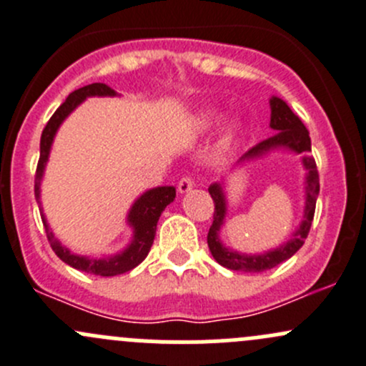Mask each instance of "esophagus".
Masks as SVG:
<instances>
[{
  "label": "esophagus",
  "instance_id": "esophagus-1",
  "mask_svg": "<svg viewBox=\"0 0 366 366\" xmlns=\"http://www.w3.org/2000/svg\"><path fill=\"white\" fill-rule=\"evenodd\" d=\"M193 187H194L193 177L186 175V177H182V179L179 180V191H180V193H187V191H191Z\"/></svg>",
  "mask_w": 366,
  "mask_h": 366
}]
</instances>
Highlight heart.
<instances>
[{"label":"heart","instance_id":"b5f03b06","mask_svg":"<svg viewBox=\"0 0 366 366\" xmlns=\"http://www.w3.org/2000/svg\"><path fill=\"white\" fill-rule=\"evenodd\" d=\"M212 120H214L212 114H207V117H204V125H209ZM232 138H234V131H228L227 136H224V142L227 143L232 142Z\"/></svg>","mask_w":366,"mask_h":366}]
</instances>
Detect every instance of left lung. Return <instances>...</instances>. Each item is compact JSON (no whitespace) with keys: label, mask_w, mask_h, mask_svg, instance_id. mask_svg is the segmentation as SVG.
Returning <instances> with one entry per match:
<instances>
[{"label":"left lung","mask_w":366,"mask_h":366,"mask_svg":"<svg viewBox=\"0 0 366 366\" xmlns=\"http://www.w3.org/2000/svg\"><path fill=\"white\" fill-rule=\"evenodd\" d=\"M271 127L274 129L276 134L271 138L264 139V142L257 143L252 147L241 161L249 159V157L262 156V154L269 152L272 149H280V147H287V149L296 150L299 154L312 152V143H310L308 129L282 99L272 97L271 99ZM306 169H308V177H306V209H305V219H302L299 230L294 234V237L283 246L276 248L274 252H269L264 254H241L237 252L227 249L219 242L217 232L223 224L224 212H227V204H224L223 191H221L219 184H212L209 187V193L214 200V217L212 224L209 228V235H207V244H209L210 253L216 258L217 264L223 267L232 269V271H242V272H264L267 269L276 267L282 262L289 260L297 249L305 244V239L308 237L310 227H312L313 214H315L317 194H319L320 184H319V172H317L315 159L310 156L302 157Z\"/></svg>","instance_id":"left-lung-1"}]
</instances>
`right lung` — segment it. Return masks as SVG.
<instances>
[{"instance_id":"obj_1","label":"right lung","mask_w":366,"mask_h":366,"mask_svg":"<svg viewBox=\"0 0 366 366\" xmlns=\"http://www.w3.org/2000/svg\"><path fill=\"white\" fill-rule=\"evenodd\" d=\"M92 95H114V90L104 83H92L88 86L79 88V90H74L72 94L65 99L64 104L54 112L53 117L49 118V122L46 124L42 131V138H40V157L39 164H36L35 172V198L40 204V180H42L44 168H46L47 157H49V149L51 143H53L54 134H56V129L60 127L61 122L65 120V117L76 108L77 104L84 101L86 97ZM173 198H175V187H156V189H150L132 205L131 212H129V223L134 227V241L132 244L125 249L124 253L114 254L109 258H88V257H79V254L70 253L65 246H61L60 242L54 239L53 232L49 230L46 223V217L42 214V223L46 228L47 241H49L53 252L69 264L70 267L77 269V271L90 272L95 276H117L122 272H127L131 269H134L136 265L142 264L145 260V257L149 254L150 248H152L154 237H156V228L157 221H159L161 212L164 210V207L172 204Z\"/></svg>"}]
</instances>
